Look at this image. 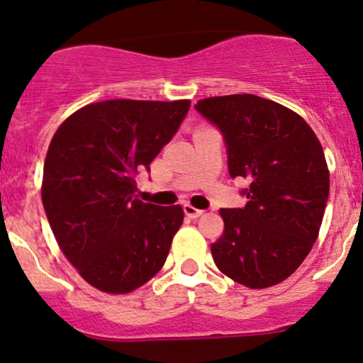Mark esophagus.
I'll list each match as a JSON object with an SVG mask.
<instances>
[{"label":"esophagus","instance_id":"obj_1","mask_svg":"<svg viewBox=\"0 0 363 363\" xmlns=\"http://www.w3.org/2000/svg\"><path fill=\"white\" fill-rule=\"evenodd\" d=\"M183 212H185V216L190 217V219H197V217L203 214V211L195 208L194 206H190V203H185V206H183Z\"/></svg>","mask_w":363,"mask_h":363}]
</instances>
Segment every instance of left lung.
I'll list each match as a JSON object with an SVG mask.
<instances>
[{"mask_svg": "<svg viewBox=\"0 0 363 363\" xmlns=\"http://www.w3.org/2000/svg\"><path fill=\"white\" fill-rule=\"evenodd\" d=\"M195 110L223 134L231 178H242V208H220L224 234L211 246L234 282L265 289L308 257L330 195V172L313 129L292 110L257 95L199 100Z\"/></svg>", "mask_w": 363, "mask_h": 363, "instance_id": "8db88e82", "label": "left lung"}]
</instances>
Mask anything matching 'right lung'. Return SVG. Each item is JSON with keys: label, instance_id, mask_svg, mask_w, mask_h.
Segmentation results:
<instances>
[{"label": "right lung", "instance_id": "right-lung-1", "mask_svg": "<svg viewBox=\"0 0 363 363\" xmlns=\"http://www.w3.org/2000/svg\"><path fill=\"white\" fill-rule=\"evenodd\" d=\"M189 108V100L98 101L50 140L42 203L62 253L98 291H135L164 265L183 208L134 199L135 177L149 173Z\"/></svg>", "mask_w": 363, "mask_h": 363}]
</instances>
